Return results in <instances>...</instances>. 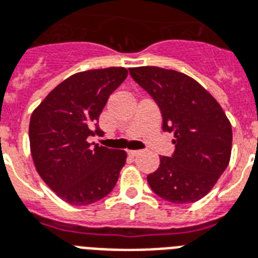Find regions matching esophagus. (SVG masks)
<instances>
[{"mask_svg":"<svg viewBox=\"0 0 258 258\" xmlns=\"http://www.w3.org/2000/svg\"><path fill=\"white\" fill-rule=\"evenodd\" d=\"M140 151L139 150H133V151H128V155H131V156H136V155H139Z\"/></svg>","mask_w":258,"mask_h":258,"instance_id":"1","label":"esophagus"}]
</instances>
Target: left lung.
<instances>
[{"label":"left lung","instance_id":"left-lung-1","mask_svg":"<svg viewBox=\"0 0 258 258\" xmlns=\"http://www.w3.org/2000/svg\"><path fill=\"white\" fill-rule=\"evenodd\" d=\"M130 75L162 114V130L175 135V151L147 176L151 189L173 204L204 198L229 164L232 127L217 100L200 83L175 70L144 66Z\"/></svg>","mask_w":258,"mask_h":258}]
</instances>
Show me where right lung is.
Masks as SVG:
<instances>
[{
	"label": "right lung",
	"instance_id": "obj_1",
	"mask_svg": "<svg viewBox=\"0 0 258 258\" xmlns=\"http://www.w3.org/2000/svg\"><path fill=\"white\" fill-rule=\"evenodd\" d=\"M127 74L123 68H108L71 75L31 114L29 140L35 168L69 204H93L118 181L124 151L99 147L87 138L102 135L100 112Z\"/></svg>",
	"mask_w": 258,
	"mask_h": 258
}]
</instances>
